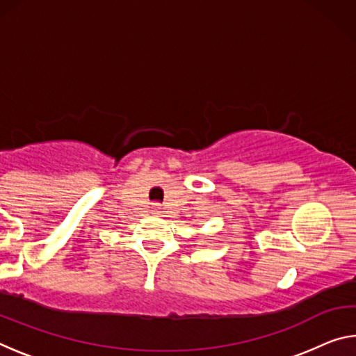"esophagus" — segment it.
<instances>
[{"label":"esophagus","instance_id":"34e87169","mask_svg":"<svg viewBox=\"0 0 356 356\" xmlns=\"http://www.w3.org/2000/svg\"><path fill=\"white\" fill-rule=\"evenodd\" d=\"M152 213H154V215H159V213H160V210H159V209H154V210H152Z\"/></svg>","mask_w":356,"mask_h":356}]
</instances>
